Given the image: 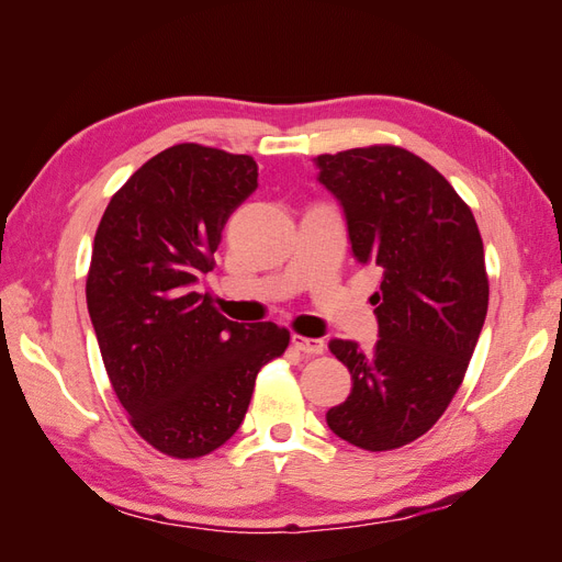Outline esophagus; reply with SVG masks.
Segmentation results:
<instances>
[{"label":"esophagus","instance_id":"esophagus-1","mask_svg":"<svg viewBox=\"0 0 562 562\" xmlns=\"http://www.w3.org/2000/svg\"><path fill=\"white\" fill-rule=\"evenodd\" d=\"M292 347L306 356H321L325 351V341L304 337V335H292Z\"/></svg>","mask_w":562,"mask_h":562}]
</instances>
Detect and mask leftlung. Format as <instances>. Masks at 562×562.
<instances>
[{"label": "left lung", "mask_w": 562, "mask_h": 562, "mask_svg": "<svg viewBox=\"0 0 562 562\" xmlns=\"http://www.w3.org/2000/svg\"><path fill=\"white\" fill-rule=\"evenodd\" d=\"M315 166L347 215L353 256L382 270L375 347L329 341L353 386L327 425L358 449L392 451L423 437L465 378L488 306L484 244L449 180L406 149L372 144Z\"/></svg>", "instance_id": "left-lung-1"}]
</instances>
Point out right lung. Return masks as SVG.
<instances>
[{
  "label": "right lung",
  "mask_w": 562,
  "mask_h": 562,
  "mask_svg": "<svg viewBox=\"0 0 562 562\" xmlns=\"http://www.w3.org/2000/svg\"><path fill=\"white\" fill-rule=\"evenodd\" d=\"M256 187L251 156L176 144L133 172L97 227L85 294L106 375L137 435L170 458L233 437L258 370L290 344L284 327L233 323L194 292Z\"/></svg>",
  "instance_id": "1"
}]
</instances>
